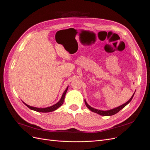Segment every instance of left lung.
Returning a JSON list of instances; mask_svg holds the SVG:
<instances>
[{"label":"left lung","instance_id":"8db88e82","mask_svg":"<svg viewBox=\"0 0 150 150\" xmlns=\"http://www.w3.org/2000/svg\"><path fill=\"white\" fill-rule=\"evenodd\" d=\"M134 93L133 94V95L132 96H131V98L129 99V101H127L126 103H125V104H122V105L120 106L119 107H117L116 108H114V109H112V110H108V111H101V110H96V109H94L92 107H91L89 104L87 103V102L86 101V100L84 99V102H85V104L86 106H87V108L89 109V110H91V111L94 112H96V113H98V114L100 115L101 116H112V115H114L115 114H116L117 112H118L121 110H122V108H124L127 104H128L131 101V99H133V96H134Z\"/></svg>","mask_w":150,"mask_h":150}]
</instances>
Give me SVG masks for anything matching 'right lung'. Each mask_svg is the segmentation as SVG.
<instances>
[{"label":"right lung","instance_id":"1","mask_svg":"<svg viewBox=\"0 0 150 150\" xmlns=\"http://www.w3.org/2000/svg\"><path fill=\"white\" fill-rule=\"evenodd\" d=\"M68 87L66 88V89L64 91V93L62 94V96L60 99V101H59L58 103H57L56 104H54V105L52 106H50V107H47V108H36V107H33V106H30L28 105V104H25V103H24L25 104V105L28 106L29 109L32 110H34L35 111H38V112H51L53 111H55L56 110L57 108H59L62 104L64 103V98H65V95L66 94V92L67 91Z\"/></svg>","mask_w":150,"mask_h":150}]
</instances>
